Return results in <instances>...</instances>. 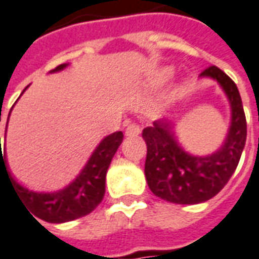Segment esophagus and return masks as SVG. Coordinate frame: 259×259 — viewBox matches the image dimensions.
<instances>
[{
	"mask_svg": "<svg viewBox=\"0 0 259 259\" xmlns=\"http://www.w3.org/2000/svg\"><path fill=\"white\" fill-rule=\"evenodd\" d=\"M141 133V126L137 122H130L125 128L126 137H137Z\"/></svg>",
	"mask_w": 259,
	"mask_h": 259,
	"instance_id": "obj_1",
	"label": "esophagus"
}]
</instances>
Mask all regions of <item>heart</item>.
I'll return each mask as SVG.
<instances>
[{
    "mask_svg": "<svg viewBox=\"0 0 259 259\" xmlns=\"http://www.w3.org/2000/svg\"><path fill=\"white\" fill-rule=\"evenodd\" d=\"M170 70H169V69H166V70H165V72H163V77H169V76H170Z\"/></svg>",
    "mask_w": 259,
    "mask_h": 259,
    "instance_id": "1",
    "label": "heart"
}]
</instances>
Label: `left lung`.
<instances>
[{
	"label": "left lung",
	"instance_id": "1",
	"mask_svg": "<svg viewBox=\"0 0 259 259\" xmlns=\"http://www.w3.org/2000/svg\"><path fill=\"white\" fill-rule=\"evenodd\" d=\"M200 76L217 80L231 106V126L217 152L204 158L186 153L176 142L169 122L156 121L142 131L148 186L155 196L176 204H197L214 197L234 174L247 140V119L234 81L217 66H208Z\"/></svg>",
	"mask_w": 259,
	"mask_h": 259
}]
</instances>
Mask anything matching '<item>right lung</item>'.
I'll use <instances>...</instances> for the list:
<instances>
[{
    "mask_svg": "<svg viewBox=\"0 0 259 259\" xmlns=\"http://www.w3.org/2000/svg\"><path fill=\"white\" fill-rule=\"evenodd\" d=\"M66 65L58 66L52 72L65 69ZM121 131L111 134L100 142L92 158L89 159L81 174L72 185L56 193H35L14 181L7 167V158L1 151V176L3 172L10 178L19 200L31 210L29 213L48 223H66L80 219L92 213L99 206L106 193V175L112 156L122 142ZM33 217V215H32ZM35 219V218H33ZM36 220V219H35Z\"/></svg>",
    "mask_w": 259,
    "mask_h": 259,
    "instance_id": "right-lung-1",
    "label": "right lung"
}]
</instances>
